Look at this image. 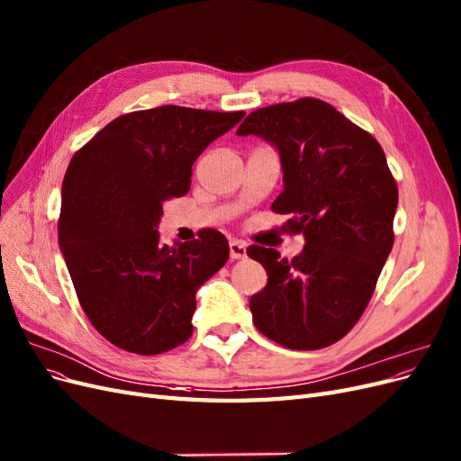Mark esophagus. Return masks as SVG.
Wrapping results in <instances>:
<instances>
[{
    "mask_svg": "<svg viewBox=\"0 0 461 461\" xmlns=\"http://www.w3.org/2000/svg\"><path fill=\"white\" fill-rule=\"evenodd\" d=\"M230 259H244L246 258V244L242 240H232L229 244Z\"/></svg>",
    "mask_w": 461,
    "mask_h": 461,
    "instance_id": "esophagus-1",
    "label": "esophagus"
}]
</instances>
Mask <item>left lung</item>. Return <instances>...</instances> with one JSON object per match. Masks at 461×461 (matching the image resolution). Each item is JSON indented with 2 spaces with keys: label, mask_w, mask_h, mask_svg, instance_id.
<instances>
[{
  "label": "left lung",
  "mask_w": 461,
  "mask_h": 461,
  "mask_svg": "<svg viewBox=\"0 0 461 461\" xmlns=\"http://www.w3.org/2000/svg\"><path fill=\"white\" fill-rule=\"evenodd\" d=\"M271 142L281 156L285 190L271 209L292 213L302 254L283 259L249 246L267 285L249 298L258 330L292 350L339 342L357 323L394 244L398 186L375 138L315 97L249 113L236 131Z\"/></svg>",
  "instance_id": "left-lung-1"
}]
</instances>
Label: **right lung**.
Wrapping results in <instances>:
<instances>
[{
	"label": "right lung",
	"instance_id": "obj_1",
	"mask_svg": "<svg viewBox=\"0 0 461 461\" xmlns=\"http://www.w3.org/2000/svg\"><path fill=\"white\" fill-rule=\"evenodd\" d=\"M244 115L180 105L134 111L68 163L59 246L82 310L121 350L156 356L190 339L196 290L227 263L229 242L207 229L169 248L158 225L163 203L190 190L200 153Z\"/></svg>",
	"mask_w": 461,
	"mask_h": 461
}]
</instances>
